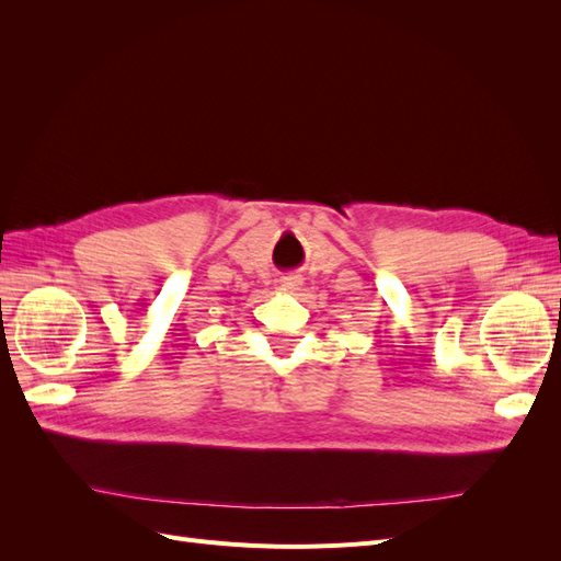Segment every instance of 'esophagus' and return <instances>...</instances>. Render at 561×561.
I'll return each mask as SVG.
<instances>
[{
    "label": "esophagus",
    "mask_w": 561,
    "mask_h": 561,
    "mask_svg": "<svg viewBox=\"0 0 561 561\" xmlns=\"http://www.w3.org/2000/svg\"><path fill=\"white\" fill-rule=\"evenodd\" d=\"M301 283H304V280H301L299 276H295V274H287V276L280 278V287H283L285 293H297L299 287H301Z\"/></svg>",
    "instance_id": "1"
}]
</instances>
